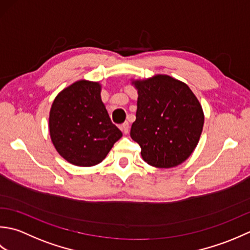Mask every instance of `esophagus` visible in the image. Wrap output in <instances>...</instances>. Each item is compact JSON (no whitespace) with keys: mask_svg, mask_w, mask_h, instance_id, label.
I'll list each match as a JSON object with an SVG mask.
<instances>
[{"mask_svg":"<svg viewBox=\"0 0 250 250\" xmlns=\"http://www.w3.org/2000/svg\"><path fill=\"white\" fill-rule=\"evenodd\" d=\"M120 128H121L122 132H123L124 135L128 134V130H129V124H128V122H125V123L122 124V125L120 126Z\"/></svg>","mask_w":250,"mask_h":250,"instance_id":"34e87169","label":"esophagus"}]
</instances>
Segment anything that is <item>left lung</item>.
Masks as SVG:
<instances>
[{"label": "left lung", "mask_w": 250, "mask_h": 250, "mask_svg": "<svg viewBox=\"0 0 250 250\" xmlns=\"http://www.w3.org/2000/svg\"><path fill=\"white\" fill-rule=\"evenodd\" d=\"M130 81L138 93L130 137L139 144L142 159L156 168L182 164L195 150L203 131L200 101L186 83L169 75Z\"/></svg>", "instance_id": "8db88e82"}]
</instances>
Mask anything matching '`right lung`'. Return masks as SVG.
<instances>
[{
    "instance_id": "1",
    "label": "right lung",
    "mask_w": 250,
    "mask_h": 250,
    "mask_svg": "<svg viewBox=\"0 0 250 250\" xmlns=\"http://www.w3.org/2000/svg\"><path fill=\"white\" fill-rule=\"evenodd\" d=\"M100 94L99 82L79 80L54 99L48 118L50 139L56 151L70 164H99L123 136L112 124Z\"/></svg>"
}]
</instances>
